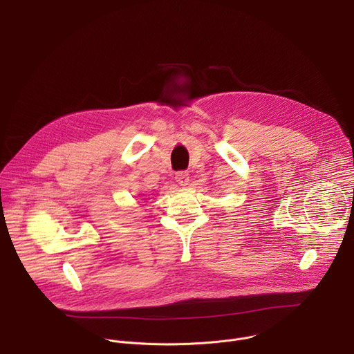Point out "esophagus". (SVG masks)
<instances>
[{"instance_id":"1","label":"esophagus","mask_w":354,"mask_h":354,"mask_svg":"<svg viewBox=\"0 0 354 354\" xmlns=\"http://www.w3.org/2000/svg\"><path fill=\"white\" fill-rule=\"evenodd\" d=\"M175 180L180 185V186H186L189 183V174L186 171H179L175 174Z\"/></svg>"}]
</instances>
